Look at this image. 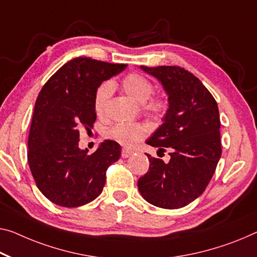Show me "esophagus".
Returning <instances> with one entry per match:
<instances>
[{"label": "esophagus", "instance_id": "esophagus-1", "mask_svg": "<svg viewBox=\"0 0 257 257\" xmlns=\"http://www.w3.org/2000/svg\"><path fill=\"white\" fill-rule=\"evenodd\" d=\"M132 155V152L131 151H127V149H121V157L123 159H127V157H130Z\"/></svg>", "mask_w": 257, "mask_h": 257}]
</instances>
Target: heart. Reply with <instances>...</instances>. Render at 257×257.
<instances>
[{"mask_svg": "<svg viewBox=\"0 0 257 257\" xmlns=\"http://www.w3.org/2000/svg\"><path fill=\"white\" fill-rule=\"evenodd\" d=\"M121 87L130 96L142 103L146 112L151 113L153 116H161L168 108L167 100L161 95H153V82L140 73L133 72L127 74L121 81ZM112 90L113 85L111 81H103L96 88L93 101L96 115H103ZM147 136L148 128L140 123L119 121L105 131V137L108 139L115 141L126 148L134 147Z\"/></svg>", "mask_w": 257, "mask_h": 257, "instance_id": "1", "label": "heart"}]
</instances>
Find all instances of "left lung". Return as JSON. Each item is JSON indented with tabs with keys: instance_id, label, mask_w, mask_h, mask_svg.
I'll list each match as a JSON object with an SVG mask.
<instances>
[{
	"instance_id": "8db88e82",
	"label": "left lung",
	"mask_w": 257,
	"mask_h": 257,
	"mask_svg": "<svg viewBox=\"0 0 257 257\" xmlns=\"http://www.w3.org/2000/svg\"><path fill=\"white\" fill-rule=\"evenodd\" d=\"M141 69L162 82L169 109L147 144L169 149V163L152 155L138 188L149 203L164 209L187 206L199 197L214 176L222 155L217 102L199 78L177 65Z\"/></svg>"
}]
</instances>
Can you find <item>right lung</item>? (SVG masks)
<instances>
[{"instance_id":"1","label":"right lung","mask_w":257,"mask_h":257,"mask_svg":"<svg viewBox=\"0 0 257 257\" xmlns=\"http://www.w3.org/2000/svg\"><path fill=\"white\" fill-rule=\"evenodd\" d=\"M126 68L76 57L58 69L39 93L29 134L27 161L35 184L51 202L76 208L101 194L106 170L119 160L120 146L104 140L96 152L78 147L79 132L96 120L93 101L102 84Z\"/></svg>"}]
</instances>
